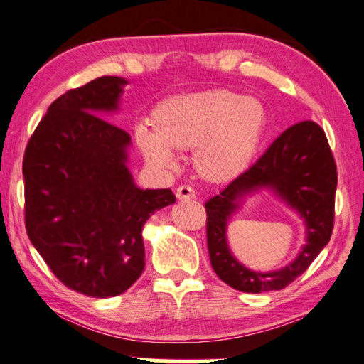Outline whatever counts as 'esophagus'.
Segmentation results:
<instances>
[{
    "label": "esophagus",
    "mask_w": 364,
    "mask_h": 364,
    "mask_svg": "<svg viewBox=\"0 0 364 364\" xmlns=\"http://www.w3.org/2000/svg\"><path fill=\"white\" fill-rule=\"evenodd\" d=\"M176 196L177 200H195L196 193L190 185H181V187L176 190Z\"/></svg>",
    "instance_id": "1"
}]
</instances>
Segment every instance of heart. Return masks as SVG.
<instances>
[{
    "instance_id": "b5f03b06",
    "label": "heart",
    "mask_w": 364,
    "mask_h": 364,
    "mask_svg": "<svg viewBox=\"0 0 364 364\" xmlns=\"http://www.w3.org/2000/svg\"><path fill=\"white\" fill-rule=\"evenodd\" d=\"M152 129L139 127L136 146L150 166L166 169L174 150L193 151L204 181L226 183L255 160L267 129L264 106L235 90H205L163 100L150 114Z\"/></svg>"
}]
</instances>
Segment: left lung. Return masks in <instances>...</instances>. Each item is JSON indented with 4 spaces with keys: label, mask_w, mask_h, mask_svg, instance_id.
Segmentation results:
<instances>
[{
    "label": "left lung",
    "mask_w": 364,
    "mask_h": 364,
    "mask_svg": "<svg viewBox=\"0 0 364 364\" xmlns=\"http://www.w3.org/2000/svg\"><path fill=\"white\" fill-rule=\"evenodd\" d=\"M336 185L338 171L323 129L311 120L287 128L245 173L204 204L208 249L217 276L244 293L285 289L330 242ZM264 188L299 212L306 223L308 236L299 257L272 273H257L239 264L225 239V226L245 196Z\"/></svg>",
    "instance_id": "1"
}]
</instances>
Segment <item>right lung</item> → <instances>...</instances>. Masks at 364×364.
Here are the masks:
<instances>
[{"mask_svg":"<svg viewBox=\"0 0 364 364\" xmlns=\"http://www.w3.org/2000/svg\"><path fill=\"white\" fill-rule=\"evenodd\" d=\"M127 80L98 77L55 100L23 156L25 226L61 284L111 298L144 271L142 226L176 203L169 188L142 190L127 166L132 138L100 115L119 109Z\"/></svg>","mask_w":364,"mask_h":364,"instance_id":"obj_1","label":"right lung"}]
</instances>
